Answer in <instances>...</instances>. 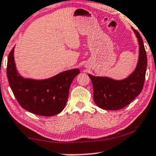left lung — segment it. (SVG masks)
<instances>
[{"label": "left lung", "instance_id": "1", "mask_svg": "<svg viewBox=\"0 0 156 156\" xmlns=\"http://www.w3.org/2000/svg\"><path fill=\"white\" fill-rule=\"evenodd\" d=\"M139 43V58L135 71L123 80H114L89 74L94 89V101L106 110H119L129 104L144 87L147 67V56L139 33L133 29Z\"/></svg>", "mask_w": 156, "mask_h": 156}]
</instances>
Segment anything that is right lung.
Returning a JSON list of instances; mask_svg holds the SVG:
<instances>
[{"label": "right lung", "mask_w": 156, "mask_h": 156, "mask_svg": "<svg viewBox=\"0 0 156 156\" xmlns=\"http://www.w3.org/2000/svg\"><path fill=\"white\" fill-rule=\"evenodd\" d=\"M14 48L8 55L7 76L12 93L19 104L33 114L43 116L58 114L64 109L74 78L78 69L67 70L44 80L24 79L17 72Z\"/></svg>", "instance_id": "obj_1"}]
</instances>
